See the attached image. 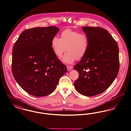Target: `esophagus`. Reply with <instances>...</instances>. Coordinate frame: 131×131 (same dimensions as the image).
Instances as JSON below:
<instances>
[{
	"mask_svg": "<svg viewBox=\"0 0 131 131\" xmlns=\"http://www.w3.org/2000/svg\"><path fill=\"white\" fill-rule=\"evenodd\" d=\"M67 70H68V71L71 70L73 68V67H72V66H69V65H67Z\"/></svg>",
	"mask_w": 131,
	"mask_h": 131,
	"instance_id": "34e87169",
	"label": "esophagus"
}]
</instances>
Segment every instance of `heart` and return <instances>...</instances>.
<instances>
[{
	"mask_svg": "<svg viewBox=\"0 0 131 131\" xmlns=\"http://www.w3.org/2000/svg\"><path fill=\"white\" fill-rule=\"evenodd\" d=\"M89 46L88 36L84 33L67 29L61 33V38L54 37L51 41V46L55 55L62 58V61L71 64L76 59H82L86 53Z\"/></svg>",
	"mask_w": 131,
	"mask_h": 131,
	"instance_id": "obj_1",
	"label": "heart"
}]
</instances>
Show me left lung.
I'll use <instances>...</instances> for the list:
<instances>
[{
    "label": "left lung",
    "instance_id": "left-lung-1",
    "mask_svg": "<svg viewBox=\"0 0 131 131\" xmlns=\"http://www.w3.org/2000/svg\"><path fill=\"white\" fill-rule=\"evenodd\" d=\"M89 39L85 56L74 67L79 73L74 86L88 96L104 92L112 84L119 70V49L115 40L100 27H83Z\"/></svg>",
    "mask_w": 131,
    "mask_h": 131
}]
</instances>
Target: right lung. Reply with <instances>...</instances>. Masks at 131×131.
<instances>
[{"mask_svg": "<svg viewBox=\"0 0 131 131\" xmlns=\"http://www.w3.org/2000/svg\"><path fill=\"white\" fill-rule=\"evenodd\" d=\"M59 28L48 26L24 31L13 48L12 72L24 90L41 97L51 93L67 71L52 49L51 41Z\"/></svg>", "mask_w": 131, "mask_h": 131, "instance_id": "right-lung-1", "label": "right lung"}]
</instances>
